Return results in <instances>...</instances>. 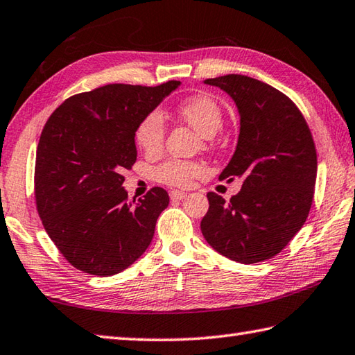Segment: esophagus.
I'll return each mask as SVG.
<instances>
[{"label":"esophagus","mask_w":355,"mask_h":355,"mask_svg":"<svg viewBox=\"0 0 355 355\" xmlns=\"http://www.w3.org/2000/svg\"><path fill=\"white\" fill-rule=\"evenodd\" d=\"M169 196L172 200H183L187 197V193L183 192V191H171Z\"/></svg>","instance_id":"esophagus-1"}]
</instances>
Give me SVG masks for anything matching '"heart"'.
<instances>
[{"label": "heart", "instance_id": "b5f03b06", "mask_svg": "<svg viewBox=\"0 0 355 355\" xmlns=\"http://www.w3.org/2000/svg\"><path fill=\"white\" fill-rule=\"evenodd\" d=\"M178 116L200 135L214 137L223 126V107L211 95H193L184 100L177 109ZM137 144L149 155H158L164 148L166 121L159 110H150L138 123L135 130ZM206 175L205 164L191 159L169 158L155 169V178L159 183L175 187H189L197 178Z\"/></svg>", "mask_w": 355, "mask_h": 355}]
</instances>
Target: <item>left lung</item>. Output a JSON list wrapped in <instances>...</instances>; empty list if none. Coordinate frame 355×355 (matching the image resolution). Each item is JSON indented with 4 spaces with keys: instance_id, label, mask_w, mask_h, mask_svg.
<instances>
[{
    "instance_id": "left-lung-1",
    "label": "left lung",
    "mask_w": 355,
    "mask_h": 355,
    "mask_svg": "<svg viewBox=\"0 0 355 355\" xmlns=\"http://www.w3.org/2000/svg\"><path fill=\"white\" fill-rule=\"evenodd\" d=\"M223 89L240 112V135L220 180L241 178L226 201L207 192L201 220L206 241L234 261L259 263L282 252L306 221L317 178V152L306 120L280 90L251 76L207 78Z\"/></svg>"
}]
</instances>
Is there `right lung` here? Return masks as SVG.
<instances>
[{"label": "right lung", "instance_id": "obj_1", "mask_svg": "<svg viewBox=\"0 0 355 355\" xmlns=\"http://www.w3.org/2000/svg\"><path fill=\"white\" fill-rule=\"evenodd\" d=\"M178 85H106L72 95L46 121L35 162L37 211L78 270L115 275L150 245L169 196L152 187L129 200L123 172L137 162L138 123Z\"/></svg>", "mask_w": 355, "mask_h": 355}]
</instances>
